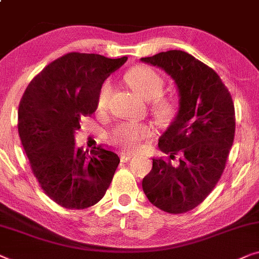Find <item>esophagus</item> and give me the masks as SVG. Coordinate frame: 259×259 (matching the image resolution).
<instances>
[{
    "label": "esophagus",
    "mask_w": 259,
    "mask_h": 259,
    "mask_svg": "<svg viewBox=\"0 0 259 259\" xmlns=\"http://www.w3.org/2000/svg\"><path fill=\"white\" fill-rule=\"evenodd\" d=\"M132 157H133V155L128 154V153H122V154L120 155V159L122 162H127V161H130Z\"/></svg>",
    "instance_id": "1"
}]
</instances>
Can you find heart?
Segmentation results:
<instances>
[{"instance_id": "obj_1", "label": "heart", "mask_w": 259, "mask_h": 259, "mask_svg": "<svg viewBox=\"0 0 259 259\" xmlns=\"http://www.w3.org/2000/svg\"><path fill=\"white\" fill-rule=\"evenodd\" d=\"M125 81L140 98L153 99L162 90V80L154 71L146 66H136L125 74ZM111 92V85L107 81L100 86L97 95V106H105ZM157 108L166 110V104L157 103ZM151 137V128L145 123L121 122L110 134L111 141L123 151L134 152L141 147L142 141Z\"/></svg>"}]
</instances>
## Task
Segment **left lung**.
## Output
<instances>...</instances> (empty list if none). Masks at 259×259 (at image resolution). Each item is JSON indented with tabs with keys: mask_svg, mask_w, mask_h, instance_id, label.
Listing matches in <instances>:
<instances>
[{
	"mask_svg": "<svg viewBox=\"0 0 259 259\" xmlns=\"http://www.w3.org/2000/svg\"><path fill=\"white\" fill-rule=\"evenodd\" d=\"M141 62L160 67L174 80L179 110L159 139V148L178 166L162 157L142 180L152 204L169 213L197 207L219 182L235 137V107L231 96L215 71L181 50L160 52Z\"/></svg>",
	"mask_w": 259,
	"mask_h": 259,
	"instance_id": "8db88e82",
	"label": "left lung"
}]
</instances>
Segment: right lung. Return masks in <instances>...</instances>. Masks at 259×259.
<instances>
[{"label": "right lung", "mask_w": 259, "mask_h": 259, "mask_svg": "<svg viewBox=\"0 0 259 259\" xmlns=\"http://www.w3.org/2000/svg\"><path fill=\"white\" fill-rule=\"evenodd\" d=\"M127 57L70 52L30 81L18 107V134L32 173L49 197L66 209H85L102 200L120 159L98 147H76L80 118L97 110L104 80Z\"/></svg>", "instance_id": "1"}]
</instances>
